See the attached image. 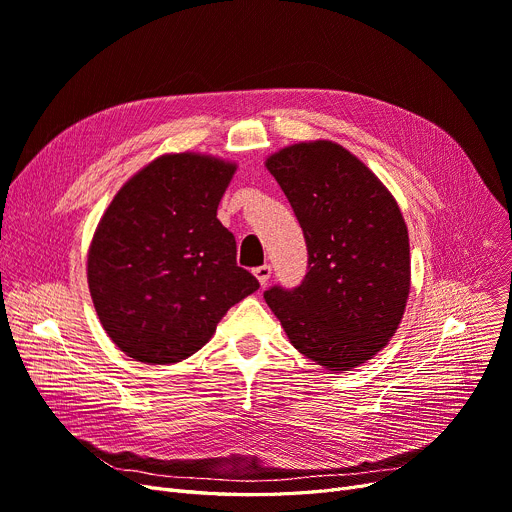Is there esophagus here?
Instances as JSON below:
<instances>
[{"label":"esophagus","instance_id":"obj_1","mask_svg":"<svg viewBox=\"0 0 512 512\" xmlns=\"http://www.w3.org/2000/svg\"><path fill=\"white\" fill-rule=\"evenodd\" d=\"M253 274H255V278L259 280V284L265 286L267 280H270V276H272V265H270V263H263V265L255 267Z\"/></svg>","mask_w":512,"mask_h":512}]
</instances>
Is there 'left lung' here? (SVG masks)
<instances>
[{
	"instance_id": "8db88e82",
	"label": "left lung",
	"mask_w": 512,
	"mask_h": 512,
	"mask_svg": "<svg viewBox=\"0 0 512 512\" xmlns=\"http://www.w3.org/2000/svg\"><path fill=\"white\" fill-rule=\"evenodd\" d=\"M307 242V274L263 292L292 346L332 371L371 359L405 313L411 259L402 213L375 174L332 141L267 159Z\"/></svg>"
}]
</instances>
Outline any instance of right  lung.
<instances>
[{
  "label": "right lung",
  "mask_w": 512,
  "mask_h": 512,
  "mask_svg": "<svg viewBox=\"0 0 512 512\" xmlns=\"http://www.w3.org/2000/svg\"><path fill=\"white\" fill-rule=\"evenodd\" d=\"M234 170L207 155H164L103 213L89 290L103 330L128 357L155 365L191 357L259 288L236 263L234 234L215 218Z\"/></svg>",
  "instance_id": "add662e5"
}]
</instances>
